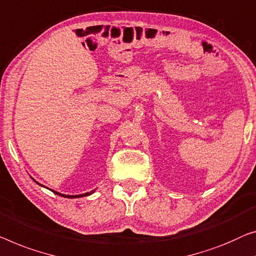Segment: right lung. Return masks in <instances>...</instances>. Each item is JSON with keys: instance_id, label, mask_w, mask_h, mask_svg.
I'll use <instances>...</instances> for the list:
<instances>
[{"instance_id": "right-lung-1", "label": "right lung", "mask_w": 256, "mask_h": 256, "mask_svg": "<svg viewBox=\"0 0 256 256\" xmlns=\"http://www.w3.org/2000/svg\"><path fill=\"white\" fill-rule=\"evenodd\" d=\"M38 184H39V182H38ZM40 185V184H39ZM52 192H54L55 194H57V196H63V198H68V199H72V198H80V196H90V194H92L93 192H88V193H85V194H79V196H66V194H60V193H57V192H55V190H52Z\"/></svg>"}]
</instances>
